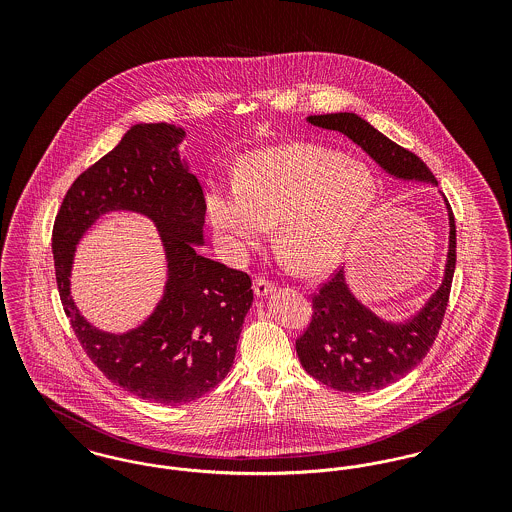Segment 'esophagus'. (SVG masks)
<instances>
[{"mask_svg":"<svg viewBox=\"0 0 512 512\" xmlns=\"http://www.w3.org/2000/svg\"><path fill=\"white\" fill-rule=\"evenodd\" d=\"M255 295L257 297H263V295H267V293L272 292L274 290V282L270 280V278H265V276H259L257 280H255Z\"/></svg>","mask_w":512,"mask_h":512,"instance_id":"esophagus-1","label":"esophagus"}]
</instances>
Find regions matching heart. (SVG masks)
<instances>
[{
    "mask_svg": "<svg viewBox=\"0 0 512 512\" xmlns=\"http://www.w3.org/2000/svg\"><path fill=\"white\" fill-rule=\"evenodd\" d=\"M376 197L365 165L322 147L292 144L257 151L240 169L238 190H213L207 211L224 244L244 255L278 222V245L293 267H334Z\"/></svg>",
    "mask_w": 512,
    "mask_h": 512,
    "instance_id": "b5f03b06",
    "label": "heart"
}]
</instances>
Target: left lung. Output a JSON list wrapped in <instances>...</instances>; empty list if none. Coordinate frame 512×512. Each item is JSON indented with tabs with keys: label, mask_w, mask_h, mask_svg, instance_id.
Here are the masks:
<instances>
[{
	"label": "left lung",
	"mask_w": 512,
	"mask_h": 512,
	"mask_svg": "<svg viewBox=\"0 0 512 512\" xmlns=\"http://www.w3.org/2000/svg\"><path fill=\"white\" fill-rule=\"evenodd\" d=\"M309 122L345 134L395 176L436 182V176L418 155L397 146L353 113L313 115ZM449 222L445 280L422 313L409 324L395 326L374 317L347 290L341 268L334 270L317 292L311 293L313 315L295 340V349L301 365L315 380L349 393L380 390L409 374L428 355L447 311L457 265V228L451 207Z\"/></svg>",
	"instance_id": "1"
}]
</instances>
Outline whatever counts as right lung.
Returning a JSON list of instances; mask_svg holds the SVG:
<instances>
[{
  "instance_id": "obj_1",
  "label": "right lung",
  "mask_w": 512,
  "mask_h": 512,
  "mask_svg": "<svg viewBox=\"0 0 512 512\" xmlns=\"http://www.w3.org/2000/svg\"><path fill=\"white\" fill-rule=\"evenodd\" d=\"M184 130L136 124L119 146L82 172L63 197L51 234L55 280L65 315L90 361L122 390L161 405H182L217 388L236 357L253 301L251 276L197 253L205 195L174 147ZM138 210L162 232L170 282L156 313L136 331L113 337L92 329L68 290L73 245L109 210Z\"/></svg>"
}]
</instances>
